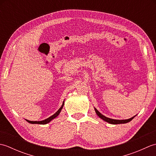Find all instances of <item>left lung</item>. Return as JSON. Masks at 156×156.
<instances>
[{"label":"left lung","instance_id":"left-lung-1","mask_svg":"<svg viewBox=\"0 0 156 156\" xmlns=\"http://www.w3.org/2000/svg\"><path fill=\"white\" fill-rule=\"evenodd\" d=\"M95 109V111H96V113L97 114V115L99 117H100L101 119H103L104 121H107L108 122H109V123L111 124H122V123H127V122L131 121L132 119H133L135 116H134V117H131V119H126V120H116V119H110V118H108V117H106L105 116L102 115L101 113H100L97 110V108H94Z\"/></svg>","mask_w":156,"mask_h":156}]
</instances>
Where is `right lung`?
Returning a JSON list of instances; mask_svg holds the SVG:
<instances>
[{
    "label": "right lung",
    "instance_id": "1",
    "mask_svg": "<svg viewBox=\"0 0 156 156\" xmlns=\"http://www.w3.org/2000/svg\"><path fill=\"white\" fill-rule=\"evenodd\" d=\"M64 102H63V105H62V107L59 108V110L57 112H56L54 115H53L52 116H51L50 117L46 119H45V120H44V121H31L27 120V121L29 122V123H31V124H41V125L47 124V123H48L49 122H50L52 120V119H54V118H55L56 117H57V116L59 114V112H60V111L62 110V108H63V106H64Z\"/></svg>",
    "mask_w": 156,
    "mask_h": 156
}]
</instances>
